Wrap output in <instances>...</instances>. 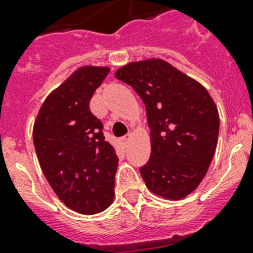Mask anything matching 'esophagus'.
Listing matches in <instances>:
<instances>
[{
	"label": "esophagus",
	"instance_id": "esophagus-1",
	"mask_svg": "<svg viewBox=\"0 0 253 253\" xmlns=\"http://www.w3.org/2000/svg\"><path fill=\"white\" fill-rule=\"evenodd\" d=\"M130 139H131V134H128V135H126V136H123L121 140H122L123 144H126V143H128V140H130Z\"/></svg>",
	"mask_w": 253,
	"mask_h": 253
}]
</instances>
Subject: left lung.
Here are the masks:
<instances>
[{
	"mask_svg": "<svg viewBox=\"0 0 253 253\" xmlns=\"http://www.w3.org/2000/svg\"><path fill=\"white\" fill-rule=\"evenodd\" d=\"M114 76L146 105L151 156L140 168L146 186L166 200H182L198 188L215 154L219 114L214 99L163 59L128 63Z\"/></svg>",
	"mask_w": 253,
	"mask_h": 253,
	"instance_id": "8db88e82",
	"label": "left lung"
}]
</instances>
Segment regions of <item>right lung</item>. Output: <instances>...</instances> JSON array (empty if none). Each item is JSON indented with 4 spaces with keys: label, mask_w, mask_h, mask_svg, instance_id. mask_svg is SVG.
<instances>
[{
    "label": "right lung",
    "mask_w": 253,
    "mask_h": 253,
    "mask_svg": "<svg viewBox=\"0 0 253 253\" xmlns=\"http://www.w3.org/2000/svg\"><path fill=\"white\" fill-rule=\"evenodd\" d=\"M109 67L77 68L42 103L33 128L38 160L59 200L90 215L114 200L118 158L102 135V123L89 109Z\"/></svg>",
    "instance_id": "right-lung-1"
}]
</instances>
